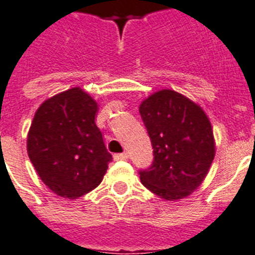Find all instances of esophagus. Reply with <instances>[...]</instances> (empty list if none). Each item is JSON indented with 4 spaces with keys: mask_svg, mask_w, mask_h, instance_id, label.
<instances>
[{
    "mask_svg": "<svg viewBox=\"0 0 255 255\" xmlns=\"http://www.w3.org/2000/svg\"><path fill=\"white\" fill-rule=\"evenodd\" d=\"M128 154L127 152H122V154H115L114 160H127Z\"/></svg>",
    "mask_w": 255,
    "mask_h": 255,
    "instance_id": "34e87169",
    "label": "esophagus"
}]
</instances>
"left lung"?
<instances>
[{"mask_svg":"<svg viewBox=\"0 0 255 255\" xmlns=\"http://www.w3.org/2000/svg\"><path fill=\"white\" fill-rule=\"evenodd\" d=\"M154 149V161L141 170L142 185L159 198H187L203 183L216 155L213 129L201 106L173 90H160L140 104Z\"/></svg>","mask_w":255,"mask_h":255,"instance_id":"8db88e82","label":"left lung"}]
</instances>
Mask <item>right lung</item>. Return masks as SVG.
<instances>
[{
	"mask_svg": "<svg viewBox=\"0 0 255 255\" xmlns=\"http://www.w3.org/2000/svg\"><path fill=\"white\" fill-rule=\"evenodd\" d=\"M99 105L81 87L41 104L30 125L26 150L42 182L56 195L78 199L100 185L112 161L96 126Z\"/></svg>",
	"mask_w": 255,
	"mask_h": 255,
	"instance_id": "1",
	"label": "right lung"
}]
</instances>
